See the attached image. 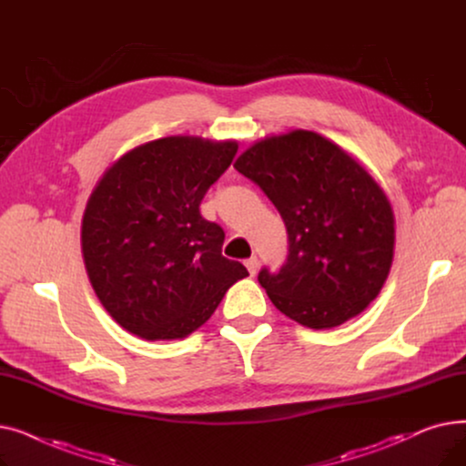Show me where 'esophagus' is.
Returning <instances> with one entry per match:
<instances>
[{
  "label": "esophagus",
  "mask_w": 466,
  "mask_h": 466,
  "mask_svg": "<svg viewBox=\"0 0 466 466\" xmlns=\"http://www.w3.org/2000/svg\"><path fill=\"white\" fill-rule=\"evenodd\" d=\"M246 266H248L249 274H251V276H255V274H257V270H258V258H257V257L248 258V260H246Z\"/></svg>",
  "instance_id": "34e87169"
}]
</instances>
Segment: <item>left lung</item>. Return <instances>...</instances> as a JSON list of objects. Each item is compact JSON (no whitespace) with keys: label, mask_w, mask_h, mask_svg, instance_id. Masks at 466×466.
I'll use <instances>...</instances> for the list:
<instances>
[{"label":"left lung","mask_w":466,"mask_h":466,"mask_svg":"<svg viewBox=\"0 0 466 466\" xmlns=\"http://www.w3.org/2000/svg\"><path fill=\"white\" fill-rule=\"evenodd\" d=\"M234 167L264 190L287 227V262L279 274H258L272 304L315 330L369 308L395 255V213L369 171L300 128L255 141Z\"/></svg>","instance_id":"left-lung-1"}]
</instances>
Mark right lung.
I'll use <instances>...</instances> for the list:
<instances>
[{
  "mask_svg": "<svg viewBox=\"0 0 466 466\" xmlns=\"http://www.w3.org/2000/svg\"><path fill=\"white\" fill-rule=\"evenodd\" d=\"M236 151L234 139L167 136L134 147L96 183L83 260L96 297L125 330L151 341L187 338L249 276L220 253L223 228L200 215Z\"/></svg>",
  "mask_w": 466,
  "mask_h": 466,
  "instance_id": "add662e5",
  "label": "right lung"
}]
</instances>
